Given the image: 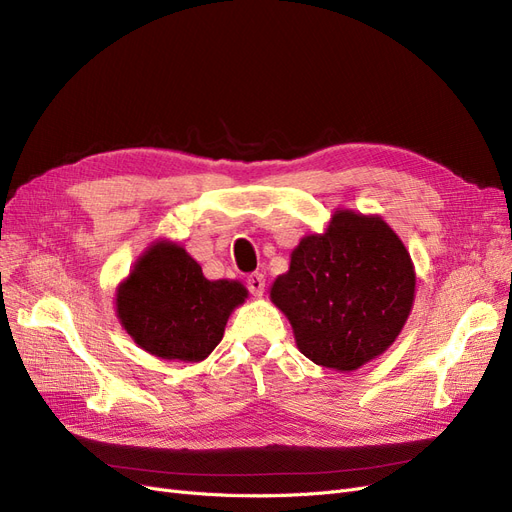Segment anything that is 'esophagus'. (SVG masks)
I'll return each instance as SVG.
<instances>
[{
  "instance_id": "esophagus-1",
  "label": "esophagus",
  "mask_w": 512,
  "mask_h": 512,
  "mask_svg": "<svg viewBox=\"0 0 512 512\" xmlns=\"http://www.w3.org/2000/svg\"><path fill=\"white\" fill-rule=\"evenodd\" d=\"M247 288H250L254 297H262V292H265V275L262 273L247 275Z\"/></svg>"
}]
</instances>
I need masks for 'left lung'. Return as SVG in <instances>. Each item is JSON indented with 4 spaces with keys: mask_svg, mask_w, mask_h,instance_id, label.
Instances as JSON below:
<instances>
[{
    "mask_svg": "<svg viewBox=\"0 0 512 512\" xmlns=\"http://www.w3.org/2000/svg\"><path fill=\"white\" fill-rule=\"evenodd\" d=\"M416 275L406 245L378 215L335 211L277 275L271 301L316 365L354 371L389 348L412 312Z\"/></svg>",
    "mask_w": 512,
    "mask_h": 512,
    "instance_id": "1",
    "label": "left lung"
}]
</instances>
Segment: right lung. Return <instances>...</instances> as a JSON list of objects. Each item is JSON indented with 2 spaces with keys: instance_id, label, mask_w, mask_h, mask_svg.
Instances as JSON below:
<instances>
[{
  "instance_id": "right-lung-1",
  "label": "right lung",
  "mask_w": 512,
  "mask_h": 512,
  "mask_svg": "<svg viewBox=\"0 0 512 512\" xmlns=\"http://www.w3.org/2000/svg\"><path fill=\"white\" fill-rule=\"evenodd\" d=\"M247 299L235 280H207L170 241L153 243L117 288V318L134 342L168 361L198 363L222 342L232 309Z\"/></svg>"
}]
</instances>
